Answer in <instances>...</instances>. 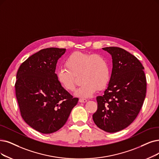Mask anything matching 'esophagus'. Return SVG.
I'll list each match as a JSON object with an SVG mask.
<instances>
[{
  "instance_id": "esophagus-1",
  "label": "esophagus",
  "mask_w": 159,
  "mask_h": 159,
  "mask_svg": "<svg viewBox=\"0 0 159 159\" xmlns=\"http://www.w3.org/2000/svg\"><path fill=\"white\" fill-rule=\"evenodd\" d=\"M79 101L80 102H81V103H85V102H86L87 100L86 99H85V98H80Z\"/></svg>"
}]
</instances>
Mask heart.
Returning <instances> with one entry per match:
<instances>
[{"label": "heart", "mask_w": 159, "mask_h": 159, "mask_svg": "<svg viewBox=\"0 0 159 159\" xmlns=\"http://www.w3.org/2000/svg\"><path fill=\"white\" fill-rule=\"evenodd\" d=\"M66 68L56 71L58 83L67 91H73L76 85L75 76L80 74L81 85L75 95L82 98L91 96L97 91L104 89L110 78L108 62L98 54L75 52L70 55L65 61Z\"/></svg>", "instance_id": "heart-1"}]
</instances>
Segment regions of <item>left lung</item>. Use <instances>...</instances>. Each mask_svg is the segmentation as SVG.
I'll return each mask as SVG.
<instances>
[{
    "label": "left lung",
    "instance_id": "obj_1",
    "mask_svg": "<svg viewBox=\"0 0 159 159\" xmlns=\"http://www.w3.org/2000/svg\"><path fill=\"white\" fill-rule=\"evenodd\" d=\"M113 68L108 87L103 96L97 97L94 123L107 132H116L129 126L143 106L147 91L144 67L135 56L124 49L107 47Z\"/></svg>",
    "mask_w": 159,
    "mask_h": 159
}]
</instances>
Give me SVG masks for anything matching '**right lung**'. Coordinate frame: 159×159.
Masks as SVG:
<instances>
[{
	"mask_svg": "<svg viewBox=\"0 0 159 159\" xmlns=\"http://www.w3.org/2000/svg\"><path fill=\"white\" fill-rule=\"evenodd\" d=\"M66 49L40 50L19 68L15 84L21 116L32 128L51 134L65 125L78 98L58 83L55 73L57 62Z\"/></svg>",
	"mask_w": 159,
	"mask_h": 159,
	"instance_id": "obj_1",
	"label": "right lung"
}]
</instances>
